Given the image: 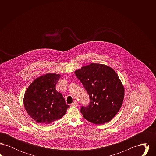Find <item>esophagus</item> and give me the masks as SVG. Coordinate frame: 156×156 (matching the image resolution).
<instances>
[{"label": "esophagus", "mask_w": 156, "mask_h": 156, "mask_svg": "<svg viewBox=\"0 0 156 156\" xmlns=\"http://www.w3.org/2000/svg\"><path fill=\"white\" fill-rule=\"evenodd\" d=\"M71 106H75V107L78 106V103H77V102H76V101H74L73 104H71Z\"/></svg>", "instance_id": "34e87169"}]
</instances>
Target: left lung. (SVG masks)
Here are the masks:
<instances>
[{
    "label": "left lung",
    "instance_id": "1",
    "mask_svg": "<svg viewBox=\"0 0 156 156\" xmlns=\"http://www.w3.org/2000/svg\"><path fill=\"white\" fill-rule=\"evenodd\" d=\"M89 94L90 103L81 112L89 122L101 125L111 121L119 112L125 97L118 75L106 65L91 63L75 71Z\"/></svg>",
    "mask_w": 156,
    "mask_h": 156
}]
</instances>
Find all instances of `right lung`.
Masks as SVG:
<instances>
[{
  "mask_svg": "<svg viewBox=\"0 0 156 156\" xmlns=\"http://www.w3.org/2000/svg\"><path fill=\"white\" fill-rule=\"evenodd\" d=\"M60 74L48 73L35 79L25 92L23 104L30 117L41 125L62 118L69 107L55 86Z\"/></svg>",
  "mask_w": 156,
  "mask_h": 156,
  "instance_id": "add662e5",
  "label": "right lung"
}]
</instances>
